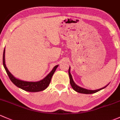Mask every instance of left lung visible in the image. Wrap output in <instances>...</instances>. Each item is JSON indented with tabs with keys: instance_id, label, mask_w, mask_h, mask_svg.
Segmentation results:
<instances>
[{
	"instance_id": "1",
	"label": "left lung",
	"mask_w": 120,
	"mask_h": 120,
	"mask_svg": "<svg viewBox=\"0 0 120 120\" xmlns=\"http://www.w3.org/2000/svg\"><path fill=\"white\" fill-rule=\"evenodd\" d=\"M70 68H69V77H70V83L71 86V87H73V89L74 90L77 91V92L79 93H83V94L95 93L97 92V91L101 90L105 88V87H106V86L108 85L105 86V87H102V88L100 89L94 90H88V89H84V88H82V87H80V86H79L77 85H76L75 82H74V81H73V78H72L71 74H70Z\"/></svg>"
}]
</instances>
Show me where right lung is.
Listing matches in <instances>:
<instances>
[{"mask_svg":"<svg viewBox=\"0 0 120 120\" xmlns=\"http://www.w3.org/2000/svg\"><path fill=\"white\" fill-rule=\"evenodd\" d=\"M3 64L4 68L7 72V75H8L11 82L17 87L25 91H30V92H38V91H41L46 89L49 85L52 76L53 75L56 68L58 66V65H56L54 67L52 70L51 71L49 74L42 80L38 81V82H28V81L20 80V79L16 78L11 74V73L7 69L6 64H5V49H4L3 51Z\"/></svg>","mask_w":120,"mask_h":120,"instance_id":"obj_1","label":"right lung"}]
</instances>
